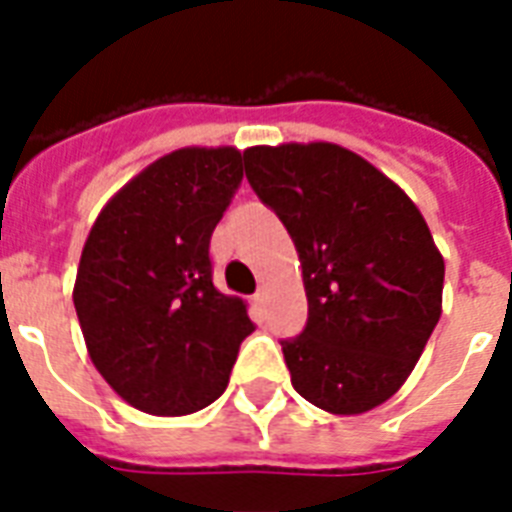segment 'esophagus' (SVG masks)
Returning <instances> with one entry per match:
<instances>
[{
    "instance_id": "obj_1",
    "label": "esophagus",
    "mask_w": 512,
    "mask_h": 512,
    "mask_svg": "<svg viewBox=\"0 0 512 512\" xmlns=\"http://www.w3.org/2000/svg\"><path fill=\"white\" fill-rule=\"evenodd\" d=\"M252 303H255L257 308H260V305H265V303H268V289H265V287H260V289H257V292H255V297H252Z\"/></svg>"
}]
</instances>
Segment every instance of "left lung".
<instances>
[{
    "instance_id": "1",
    "label": "left lung",
    "mask_w": 512,
    "mask_h": 512,
    "mask_svg": "<svg viewBox=\"0 0 512 512\" xmlns=\"http://www.w3.org/2000/svg\"><path fill=\"white\" fill-rule=\"evenodd\" d=\"M244 162L303 263L308 321L281 340L292 385L324 412H369L404 385L441 319L444 257L428 223L335 143L255 146Z\"/></svg>"
}]
</instances>
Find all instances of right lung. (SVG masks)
I'll use <instances>...</instances> for the list:
<instances>
[{"instance_id": "right-lung-1", "label": "right lung", "mask_w": 512, "mask_h": 512, "mask_svg": "<svg viewBox=\"0 0 512 512\" xmlns=\"http://www.w3.org/2000/svg\"><path fill=\"white\" fill-rule=\"evenodd\" d=\"M236 148H180L132 177L92 225L74 308L95 369L140 412L180 417L223 396L247 305L212 284L209 239L241 185Z\"/></svg>"}]
</instances>
